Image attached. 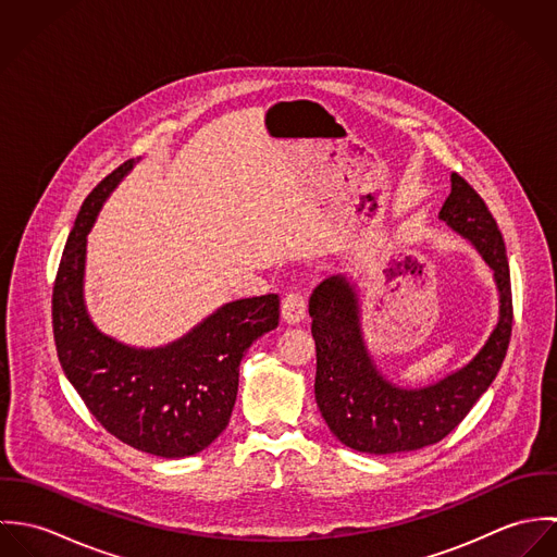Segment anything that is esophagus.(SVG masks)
Returning a JSON list of instances; mask_svg holds the SVG:
<instances>
[{"instance_id": "1", "label": "esophagus", "mask_w": 557, "mask_h": 557, "mask_svg": "<svg viewBox=\"0 0 557 557\" xmlns=\"http://www.w3.org/2000/svg\"><path fill=\"white\" fill-rule=\"evenodd\" d=\"M307 315V294L302 289H292L283 298V319L287 323H298Z\"/></svg>"}]
</instances>
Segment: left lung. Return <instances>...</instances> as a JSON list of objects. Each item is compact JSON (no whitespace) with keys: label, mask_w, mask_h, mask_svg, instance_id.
Here are the masks:
<instances>
[{"label":"left lung","mask_w":557,"mask_h":557,"mask_svg":"<svg viewBox=\"0 0 557 557\" xmlns=\"http://www.w3.org/2000/svg\"><path fill=\"white\" fill-rule=\"evenodd\" d=\"M440 219L476 244L495 272L499 321L476 358L440 384L405 391L373 367L360 334L358 302L345 278L323 281L311 296L318 349L315 398L330 431L349 448L371 455L418 450L444 440L495 380L512 332L510 268L502 232L474 186L453 173Z\"/></svg>","instance_id":"1"}]
</instances>
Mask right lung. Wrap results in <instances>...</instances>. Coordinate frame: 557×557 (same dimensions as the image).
I'll return each instance as SVG.
<instances>
[{
  "instance_id": "add662e5",
  "label": "right lung",
  "mask_w": 557,
  "mask_h": 557,
  "mask_svg": "<svg viewBox=\"0 0 557 557\" xmlns=\"http://www.w3.org/2000/svg\"><path fill=\"white\" fill-rule=\"evenodd\" d=\"M126 160L83 201L53 283V336L60 364L91 416L120 442L162 459L208 448L230 424L239 360L281 318L276 294L225 305L162 349H131L100 334L83 307L85 236Z\"/></svg>"
}]
</instances>
